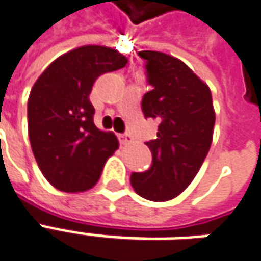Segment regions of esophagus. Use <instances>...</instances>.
<instances>
[{
    "label": "esophagus",
    "instance_id": "34e87169",
    "mask_svg": "<svg viewBox=\"0 0 261 261\" xmlns=\"http://www.w3.org/2000/svg\"><path fill=\"white\" fill-rule=\"evenodd\" d=\"M119 140H121L122 145H129V143H132V142H134V138H132L130 135L125 134L119 136Z\"/></svg>",
    "mask_w": 261,
    "mask_h": 261
}]
</instances>
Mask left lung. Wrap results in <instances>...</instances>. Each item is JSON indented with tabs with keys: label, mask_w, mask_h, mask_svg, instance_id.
Listing matches in <instances>:
<instances>
[{
	"label": "left lung",
	"mask_w": 261,
	"mask_h": 261,
	"mask_svg": "<svg viewBox=\"0 0 261 261\" xmlns=\"http://www.w3.org/2000/svg\"><path fill=\"white\" fill-rule=\"evenodd\" d=\"M151 90L142 98L145 118L159 121L157 138L146 142L151 166L132 173L130 184L140 197L163 202L191 184L210 151L215 111L210 87L178 59L142 50Z\"/></svg>",
	"instance_id": "8db88e82"
}]
</instances>
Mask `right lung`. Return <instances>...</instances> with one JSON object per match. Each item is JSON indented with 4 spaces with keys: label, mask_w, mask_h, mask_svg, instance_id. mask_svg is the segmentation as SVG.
<instances>
[{
    "label": "right lung",
    "mask_w": 261,
    "mask_h": 261,
    "mask_svg": "<svg viewBox=\"0 0 261 261\" xmlns=\"http://www.w3.org/2000/svg\"><path fill=\"white\" fill-rule=\"evenodd\" d=\"M126 63L111 47L81 46L57 57L33 84L28 99L29 140L42 174L57 190H90L118 149L115 135L94 125L90 94L99 75Z\"/></svg>",
    "instance_id": "1"
}]
</instances>
